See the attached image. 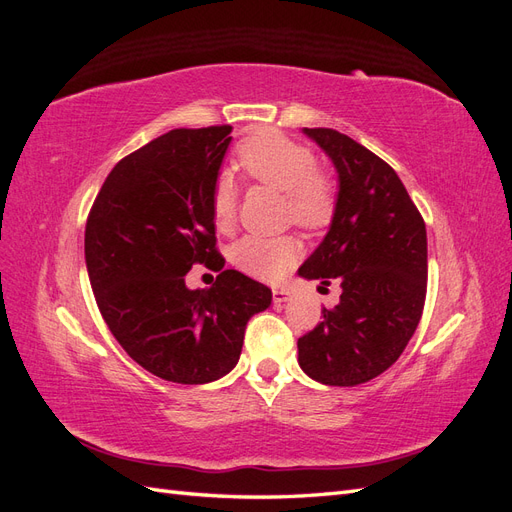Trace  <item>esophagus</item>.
I'll return each instance as SVG.
<instances>
[{
  "label": "esophagus",
  "mask_w": 512,
  "mask_h": 512,
  "mask_svg": "<svg viewBox=\"0 0 512 512\" xmlns=\"http://www.w3.org/2000/svg\"><path fill=\"white\" fill-rule=\"evenodd\" d=\"M292 299V290L290 288H273V301L275 303H286Z\"/></svg>",
  "instance_id": "obj_1"
}]
</instances>
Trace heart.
<instances>
[{"mask_svg": "<svg viewBox=\"0 0 512 512\" xmlns=\"http://www.w3.org/2000/svg\"><path fill=\"white\" fill-rule=\"evenodd\" d=\"M239 164L245 175L286 194L288 213L299 226L320 228L331 220L335 188L329 177L318 173L314 153L305 145L275 130H265L239 147ZM211 211L220 230L235 224L237 192L228 177L215 183ZM299 256L301 243L294 237L245 235L230 250V260L243 273L260 280H280Z\"/></svg>", "mask_w": 512, "mask_h": 512, "instance_id": "1", "label": "heart"}]
</instances>
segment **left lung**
<instances>
[{"label":"left lung","instance_id":"obj_1","mask_svg":"<svg viewBox=\"0 0 512 512\" xmlns=\"http://www.w3.org/2000/svg\"><path fill=\"white\" fill-rule=\"evenodd\" d=\"M337 173L329 232L299 275L342 297L299 337V365L329 386H356L389 369L408 346L427 292V230L395 170L350 136L303 128Z\"/></svg>","mask_w":512,"mask_h":512}]
</instances>
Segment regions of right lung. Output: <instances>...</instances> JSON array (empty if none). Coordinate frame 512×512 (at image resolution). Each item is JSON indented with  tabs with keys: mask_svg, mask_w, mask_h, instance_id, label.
<instances>
[{
	"mask_svg": "<svg viewBox=\"0 0 512 512\" xmlns=\"http://www.w3.org/2000/svg\"><path fill=\"white\" fill-rule=\"evenodd\" d=\"M230 126L170 130L117 162L89 211L85 262L100 314L119 346L168 382L207 384L239 363L245 324L271 288L226 269L207 291L184 273L216 270L211 198Z\"/></svg>",
	"mask_w": 512,
	"mask_h": 512,
	"instance_id": "right-lung-1",
	"label": "right lung"
}]
</instances>
